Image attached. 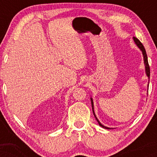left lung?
Returning a JSON list of instances; mask_svg holds the SVG:
<instances>
[{
  "mask_svg": "<svg viewBox=\"0 0 157 157\" xmlns=\"http://www.w3.org/2000/svg\"><path fill=\"white\" fill-rule=\"evenodd\" d=\"M133 39H134V41L135 43V44L136 45V46L140 48V50L142 51V56H143V60H144V64H145V74H146L147 77H148V81L150 80L149 79H150V67H149V65H148V61H147V54H146V51H145V47L143 46V45L141 42H140V40L137 38H136V37H133ZM149 86V82H148V85H147V86ZM91 106H92V110H93V113L94 115V117L95 119L97 120V122H98V124L101 126L102 128H105V129H111V128H109V127H106V126L103 125L102 124H101V122L98 120V119L97 118L96 115H95V113H94V102H93V99L91 97Z\"/></svg>",
  "mask_w": 157,
  "mask_h": 157,
  "instance_id": "left-lung-1",
  "label": "left lung"
}]
</instances>
